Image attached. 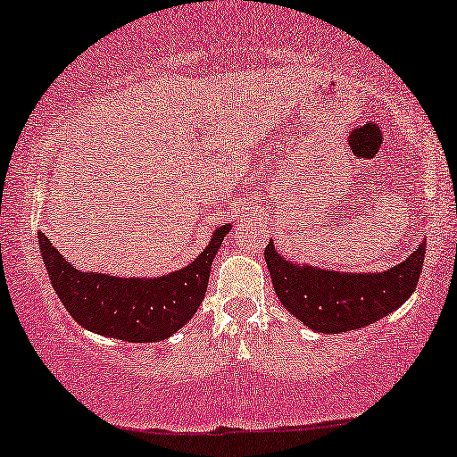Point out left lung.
Segmentation results:
<instances>
[{"instance_id":"1","label":"left lung","mask_w":457,"mask_h":457,"mask_svg":"<svg viewBox=\"0 0 457 457\" xmlns=\"http://www.w3.org/2000/svg\"><path fill=\"white\" fill-rule=\"evenodd\" d=\"M423 259L425 243L388 271L339 273L286 262L273 241L265 247L278 298L306 327L325 335L353 331L388 317L417 287Z\"/></svg>"}]
</instances>
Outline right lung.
Returning <instances> with one entry per match:
<instances>
[{"mask_svg":"<svg viewBox=\"0 0 457 457\" xmlns=\"http://www.w3.org/2000/svg\"><path fill=\"white\" fill-rule=\"evenodd\" d=\"M228 230L230 224H222L187 268L155 279L83 273L61 255L45 233H38V241L54 292L81 327L122 341L146 343L167 339L198 311L210 265Z\"/></svg>","mask_w":457,"mask_h":457,"instance_id":"1","label":"right lung"}]
</instances>
